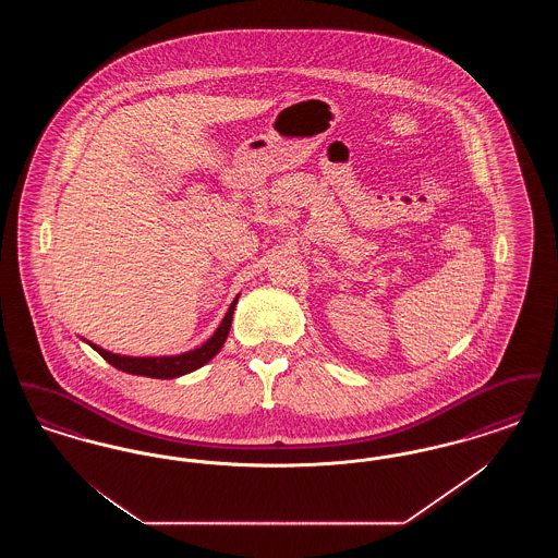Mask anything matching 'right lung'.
Masks as SVG:
<instances>
[{
  "label": "right lung",
  "mask_w": 558,
  "mask_h": 558,
  "mask_svg": "<svg viewBox=\"0 0 558 558\" xmlns=\"http://www.w3.org/2000/svg\"><path fill=\"white\" fill-rule=\"evenodd\" d=\"M236 303H239V296L232 301L228 314L221 319L219 328L213 332L211 339L207 343H203L192 351L186 353H180V355H162V357H132V355H119V353H110L102 347H94L105 360H107L110 366L119 368V371L130 372V374H137V376H150V378H178L182 374L187 372H194L201 366H205L209 360H213L219 349L226 343L228 339V332H230V326H232V316H234V310H236Z\"/></svg>",
  "instance_id": "right-lung-1"
}]
</instances>
